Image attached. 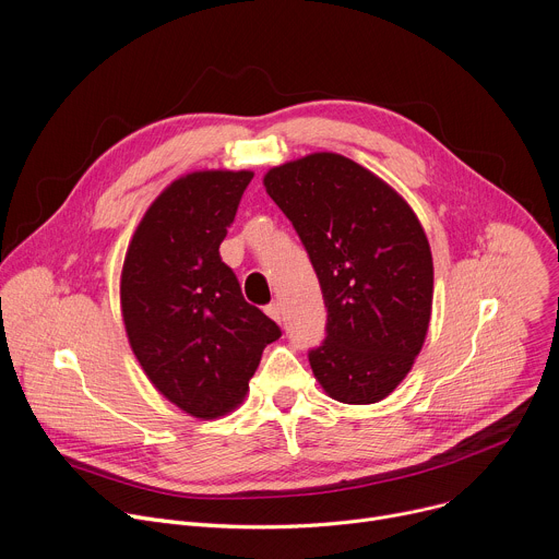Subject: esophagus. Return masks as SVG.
I'll return each mask as SVG.
<instances>
[{"mask_svg": "<svg viewBox=\"0 0 559 559\" xmlns=\"http://www.w3.org/2000/svg\"><path fill=\"white\" fill-rule=\"evenodd\" d=\"M265 312H267V317L274 319L276 323L283 321V308H281V302H270V306L265 308Z\"/></svg>", "mask_w": 559, "mask_h": 559, "instance_id": "esophagus-1", "label": "esophagus"}]
</instances>
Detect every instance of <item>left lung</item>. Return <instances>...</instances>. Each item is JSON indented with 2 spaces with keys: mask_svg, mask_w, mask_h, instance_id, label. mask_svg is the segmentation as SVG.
I'll return each instance as SVG.
<instances>
[{
  "mask_svg": "<svg viewBox=\"0 0 559 559\" xmlns=\"http://www.w3.org/2000/svg\"><path fill=\"white\" fill-rule=\"evenodd\" d=\"M263 185L321 283L328 325L310 349L317 381L341 403L385 399L411 372L432 312L419 218L388 182L330 151L272 167Z\"/></svg>",
  "mask_w": 559,
  "mask_h": 559,
  "instance_id": "1",
  "label": "left lung"
}]
</instances>
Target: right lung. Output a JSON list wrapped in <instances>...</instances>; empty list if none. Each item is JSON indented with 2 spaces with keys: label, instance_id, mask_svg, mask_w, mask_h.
Returning a JSON list of instances; mask_svg holds the SVG:
<instances>
[{
  "label": "right lung",
  "instance_id": "obj_1",
  "mask_svg": "<svg viewBox=\"0 0 559 559\" xmlns=\"http://www.w3.org/2000/svg\"><path fill=\"white\" fill-rule=\"evenodd\" d=\"M251 171H191L146 210L129 242L120 302L129 345L154 388L195 419L242 403L281 328L242 298L221 259Z\"/></svg>",
  "mask_w": 559,
  "mask_h": 559
}]
</instances>
